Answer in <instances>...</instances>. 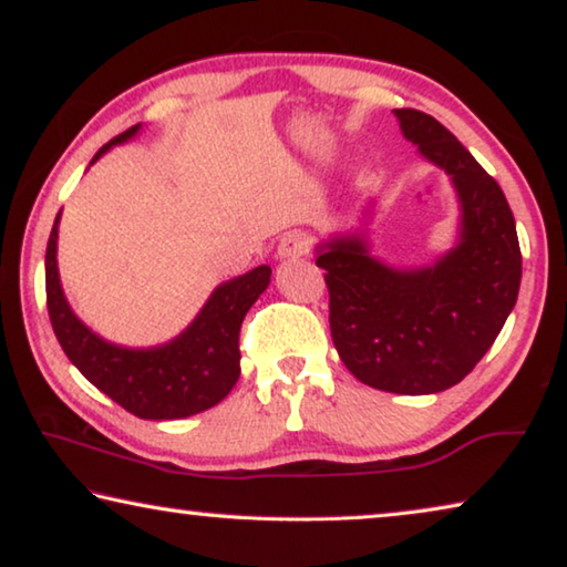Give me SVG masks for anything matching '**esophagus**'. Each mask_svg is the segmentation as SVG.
<instances>
[{"mask_svg":"<svg viewBox=\"0 0 567 567\" xmlns=\"http://www.w3.org/2000/svg\"><path fill=\"white\" fill-rule=\"evenodd\" d=\"M277 255L282 259H298L302 255H308V236L300 231L282 234L280 244H277Z\"/></svg>","mask_w":567,"mask_h":567,"instance_id":"34e87169","label":"esophagus"}]
</instances>
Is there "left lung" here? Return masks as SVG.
Listing matches in <instances>:
<instances>
[{
  "mask_svg": "<svg viewBox=\"0 0 567 567\" xmlns=\"http://www.w3.org/2000/svg\"><path fill=\"white\" fill-rule=\"evenodd\" d=\"M420 155L451 175L461 239L433 267L394 269L359 236L318 247L338 357L359 382L394 394L458 384L492 349L517 302L522 251L499 183L445 126L417 109H394Z\"/></svg>",
  "mask_w": 567,
  "mask_h": 567,
  "instance_id": "left-lung-1",
  "label": "left lung"
}]
</instances>
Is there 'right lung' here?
Returning <instances> with one entry per match:
<instances>
[{
  "mask_svg": "<svg viewBox=\"0 0 567 567\" xmlns=\"http://www.w3.org/2000/svg\"><path fill=\"white\" fill-rule=\"evenodd\" d=\"M137 132L140 124L116 134L109 145L96 152L91 163H96L109 147L122 145ZM58 218L45 251V295L50 323L71 364L96 390L142 420H181L221 402L241 374V320L267 290L272 269L261 265L218 285L196 320L171 343L152 346V349H126L96 336L68 306L55 261Z\"/></svg>",
  "mask_w": 567,
  "mask_h": 567,
  "instance_id": "right-lung-1",
  "label": "right lung"
}]
</instances>
